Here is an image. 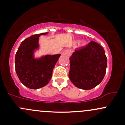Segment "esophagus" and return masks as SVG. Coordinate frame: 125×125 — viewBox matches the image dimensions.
<instances>
[{
    "label": "esophagus",
    "instance_id": "esophagus-1",
    "mask_svg": "<svg viewBox=\"0 0 125 125\" xmlns=\"http://www.w3.org/2000/svg\"><path fill=\"white\" fill-rule=\"evenodd\" d=\"M72 53V51L71 50V49H66V50L64 51V52H63V54L69 57V56L71 55Z\"/></svg>",
    "mask_w": 125,
    "mask_h": 125
}]
</instances>
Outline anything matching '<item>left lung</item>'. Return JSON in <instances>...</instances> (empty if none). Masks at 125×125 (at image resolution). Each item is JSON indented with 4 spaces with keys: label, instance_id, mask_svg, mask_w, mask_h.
Here are the masks:
<instances>
[{
    "label": "left lung",
    "instance_id": "left-lung-1",
    "mask_svg": "<svg viewBox=\"0 0 125 125\" xmlns=\"http://www.w3.org/2000/svg\"><path fill=\"white\" fill-rule=\"evenodd\" d=\"M69 78L77 88L91 89L101 82L106 73L107 60L100 44L91 41L75 50L70 58Z\"/></svg>",
    "mask_w": 125,
    "mask_h": 125
}]
</instances>
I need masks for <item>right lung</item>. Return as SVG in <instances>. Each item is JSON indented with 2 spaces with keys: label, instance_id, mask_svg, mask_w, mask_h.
<instances>
[{
  "label": "right lung",
  "instance_id": "add662e5",
  "mask_svg": "<svg viewBox=\"0 0 125 125\" xmlns=\"http://www.w3.org/2000/svg\"><path fill=\"white\" fill-rule=\"evenodd\" d=\"M48 33L34 34L21 42L15 54V71L21 82L30 89L46 86L52 77V71L61 55H46L34 59L33 52L39 47V37Z\"/></svg>",
  "mask_w": 125,
  "mask_h": 125
}]
</instances>
